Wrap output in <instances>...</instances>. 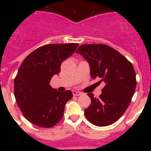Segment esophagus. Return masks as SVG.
Returning a JSON list of instances; mask_svg holds the SVG:
<instances>
[{"mask_svg":"<svg viewBox=\"0 0 151 151\" xmlns=\"http://www.w3.org/2000/svg\"><path fill=\"white\" fill-rule=\"evenodd\" d=\"M73 94L74 96H79L82 94V93L79 91H73Z\"/></svg>","mask_w":151,"mask_h":151,"instance_id":"obj_1","label":"esophagus"}]
</instances>
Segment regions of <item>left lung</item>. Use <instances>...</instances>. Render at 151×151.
I'll use <instances>...</instances> for the list:
<instances>
[{
    "mask_svg": "<svg viewBox=\"0 0 151 151\" xmlns=\"http://www.w3.org/2000/svg\"><path fill=\"white\" fill-rule=\"evenodd\" d=\"M76 53L89 63L92 78H101L98 82L105 83L98 98L88 94L91 104L85 110V117L97 126L114 123L124 114L135 91L137 81L132 64L106 45H82Z\"/></svg>",
    "mask_w": 151,
    "mask_h": 151,
    "instance_id": "8db88e82",
    "label": "left lung"
}]
</instances>
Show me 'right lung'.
I'll list each match as a JSON object with an SVG mask.
<instances>
[{
    "label": "right lung",
    "mask_w": 151,
    "mask_h": 151,
    "mask_svg": "<svg viewBox=\"0 0 151 151\" xmlns=\"http://www.w3.org/2000/svg\"><path fill=\"white\" fill-rule=\"evenodd\" d=\"M78 43L41 46L26 57L14 78V96L28 121L41 128H51L63 118L65 104L73 97L71 91H57L50 85L54 75L76 51Z\"/></svg>",
    "instance_id": "obj_1"
}]
</instances>
